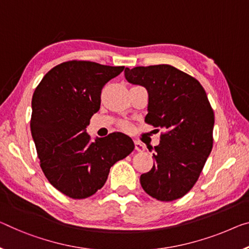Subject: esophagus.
I'll list each match as a JSON object with an SVG mask.
<instances>
[{
	"label": "esophagus",
	"mask_w": 249,
	"mask_h": 249,
	"mask_svg": "<svg viewBox=\"0 0 249 249\" xmlns=\"http://www.w3.org/2000/svg\"><path fill=\"white\" fill-rule=\"evenodd\" d=\"M135 148L137 151H140V152L144 151V149H146V147H144L143 144L140 142V141H135Z\"/></svg>",
	"instance_id": "34e87169"
}]
</instances>
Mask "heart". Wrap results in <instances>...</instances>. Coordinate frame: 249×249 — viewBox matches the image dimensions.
<instances>
[{
  "instance_id": "b5f03b06",
  "label": "heart",
  "mask_w": 249,
  "mask_h": 249,
  "mask_svg": "<svg viewBox=\"0 0 249 249\" xmlns=\"http://www.w3.org/2000/svg\"><path fill=\"white\" fill-rule=\"evenodd\" d=\"M120 127L122 129H128L129 128V124H128V122L124 121V122H121V124H120Z\"/></svg>"
}]
</instances>
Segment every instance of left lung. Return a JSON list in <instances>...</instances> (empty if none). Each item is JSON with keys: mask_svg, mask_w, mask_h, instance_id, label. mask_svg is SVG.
Masks as SVG:
<instances>
[{"mask_svg": "<svg viewBox=\"0 0 249 249\" xmlns=\"http://www.w3.org/2000/svg\"><path fill=\"white\" fill-rule=\"evenodd\" d=\"M124 76L148 91L144 121L164 130L154 148V167L140 176L141 187L160 201L181 198L198 180L213 149L215 116L206 91L194 76L169 64L125 68Z\"/></svg>", "mask_w": 249, "mask_h": 249, "instance_id": "1", "label": "left lung"}]
</instances>
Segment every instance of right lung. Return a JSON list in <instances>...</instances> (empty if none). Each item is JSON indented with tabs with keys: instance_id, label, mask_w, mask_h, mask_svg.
Here are the masks:
<instances>
[{
	"instance_id": "1",
	"label": "right lung",
	"mask_w": 249,
	"mask_h": 249,
	"mask_svg": "<svg viewBox=\"0 0 249 249\" xmlns=\"http://www.w3.org/2000/svg\"><path fill=\"white\" fill-rule=\"evenodd\" d=\"M124 69L68 61L51 69L33 93L30 127L42 171L54 188L73 199L101 189L110 168L135 149L124 133L94 141L87 133L91 117L100 109L102 88Z\"/></svg>"
}]
</instances>
